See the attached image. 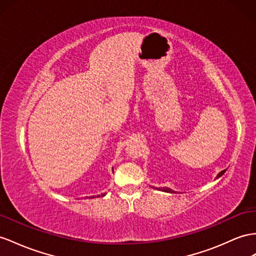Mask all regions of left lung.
I'll list each match as a JSON object with an SVG mask.
<instances>
[{
    "instance_id": "8db88e82",
    "label": "left lung",
    "mask_w": 256,
    "mask_h": 256,
    "mask_svg": "<svg viewBox=\"0 0 256 256\" xmlns=\"http://www.w3.org/2000/svg\"><path fill=\"white\" fill-rule=\"evenodd\" d=\"M225 172H226V170H224V171H222V172H220V173L218 174V176H216V180H218V178H220V176H222V174H224ZM158 189H159V190H162V192H171V194H172V192H173V194L175 192L174 190H172V189H171V188H166V187H164V188H162V189H161V188H158Z\"/></svg>"
}]
</instances>
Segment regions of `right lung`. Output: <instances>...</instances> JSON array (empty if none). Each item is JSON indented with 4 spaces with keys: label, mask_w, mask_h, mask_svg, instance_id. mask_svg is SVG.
<instances>
[{
    "label": "right lung",
    "mask_w": 256,
    "mask_h": 256,
    "mask_svg": "<svg viewBox=\"0 0 256 256\" xmlns=\"http://www.w3.org/2000/svg\"><path fill=\"white\" fill-rule=\"evenodd\" d=\"M102 196H104V194H102ZM92 198H94V196H92Z\"/></svg>",
    "instance_id": "1"
}]
</instances>
